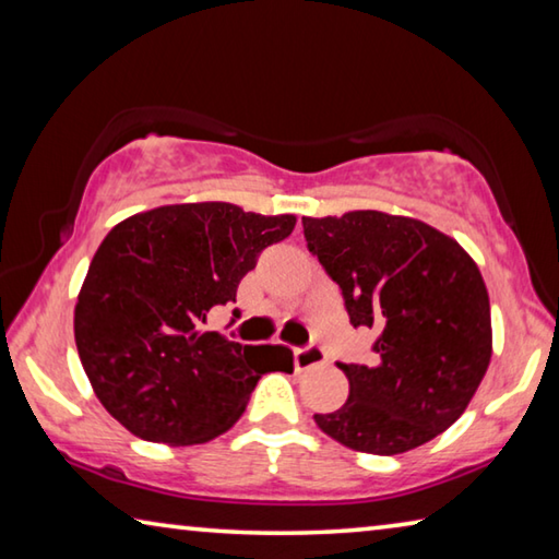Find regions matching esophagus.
I'll return each instance as SVG.
<instances>
[{"label": "esophagus", "instance_id": "obj_1", "mask_svg": "<svg viewBox=\"0 0 559 559\" xmlns=\"http://www.w3.org/2000/svg\"><path fill=\"white\" fill-rule=\"evenodd\" d=\"M328 362V355L323 353V347L318 345H310V347H300L293 353V365H296L298 372H306V370H313V367H320Z\"/></svg>", "mask_w": 559, "mask_h": 559}]
</instances>
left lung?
<instances>
[{
  "label": "left lung",
  "instance_id": "left-lung-1",
  "mask_svg": "<svg viewBox=\"0 0 559 559\" xmlns=\"http://www.w3.org/2000/svg\"><path fill=\"white\" fill-rule=\"evenodd\" d=\"M308 249L343 290L349 323L372 328L374 365H343L347 402L316 424L347 449L394 456L466 412L493 353L484 276L461 243L374 210L302 216Z\"/></svg>",
  "mask_w": 559,
  "mask_h": 559
}]
</instances>
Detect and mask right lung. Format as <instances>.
Segmentation results:
<instances>
[{
  "mask_svg": "<svg viewBox=\"0 0 559 559\" xmlns=\"http://www.w3.org/2000/svg\"><path fill=\"white\" fill-rule=\"evenodd\" d=\"M293 226V214L229 202L167 204L112 226L73 313L81 365L112 419L145 441L206 443L239 421L261 374L293 372L288 347L204 330Z\"/></svg>",
  "mask_w": 559,
  "mask_h": 559,
  "instance_id": "obj_1",
  "label": "right lung"
}]
</instances>
